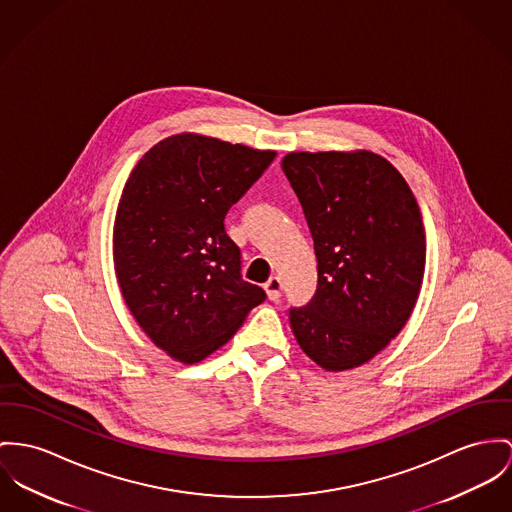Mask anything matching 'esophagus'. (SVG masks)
Instances as JSON below:
<instances>
[{
    "label": "esophagus",
    "instance_id": "34e87169",
    "mask_svg": "<svg viewBox=\"0 0 512 512\" xmlns=\"http://www.w3.org/2000/svg\"><path fill=\"white\" fill-rule=\"evenodd\" d=\"M280 290H282V282L278 276H271L267 282H265V292L269 296V300L276 302L280 298Z\"/></svg>",
    "mask_w": 512,
    "mask_h": 512
}]
</instances>
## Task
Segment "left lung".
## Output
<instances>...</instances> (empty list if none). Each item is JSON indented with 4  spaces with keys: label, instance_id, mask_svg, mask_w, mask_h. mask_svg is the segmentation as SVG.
<instances>
[{
    "label": "left lung",
    "instance_id": "obj_1",
    "mask_svg": "<svg viewBox=\"0 0 512 512\" xmlns=\"http://www.w3.org/2000/svg\"><path fill=\"white\" fill-rule=\"evenodd\" d=\"M314 239L317 290L290 308L302 351L325 370H351L390 345L413 312L427 259L409 185L388 159L292 152L282 159Z\"/></svg>",
    "mask_w": 512,
    "mask_h": 512
}]
</instances>
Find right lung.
Instances as JSON below:
<instances>
[{
	"instance_id": "obj_1",
	"label": "right lung",
	"mask_w": 512,
	"mask_h": 512,
	"mask_svg": "<svg viewBox=\"0 0 512 512\" xmlns=\"http://www.w3.org/2000/svg\"><path fill=\"white\" fill-rule=\"evenodd\" d=\"M275 156L185 132L146 152L124 185L113 230L122 298L159 349L185 364L226 345L267 298L241 278L224 218Z\"/></svg>"
}]
</instances>
